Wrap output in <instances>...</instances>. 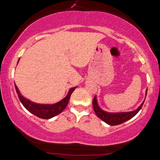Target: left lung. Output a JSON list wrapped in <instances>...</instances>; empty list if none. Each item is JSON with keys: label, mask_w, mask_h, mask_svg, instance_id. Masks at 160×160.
Here are the masks:
<instances>
[{"label": "left lung", "mask_w": 160, "mask_h": 160, "mask_svg": "<svg viewBox=\"0 0 160 160\" xmlns=\"http://www.w3.org/2000/svg\"><path fill=\"white\" fill-rule=\"evenodd\" d=\"M146 94H147V89H146ZM144 102L145 100L142 102V103L138 107L137 109L132 112H108L104 111V110L102 109L99 107V105H98L96 95H95L93 101H92V105H93L94 111H95V114H96V116H98V118H101L103 122H105L107 124L110 125V126H116V125L122 124V123L128 121L130 118H132V117L136 116V115L139 112V110L142 108Z\"/></svg>", "instance_id": "8db88e82"}]
</instances>
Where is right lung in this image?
Here are the masks:
<instances>
[{
  "label": "right lung",
  "mask_w": 160,
  "mask_h": 160,
  "mask_svg": "<svg viewBox=\"0 0 160 160\" xmlns=\"http://www.w3.org/2000/svg\"><path fill=\"white\" fill-rule=\"evenodd\" d=\"M14 85H15V89L16 92H17L20 101L22 103V105H24V108L28 111L30 112L31 113H32L33 115H34V116H38V118H44V119H49V118L55 117L57 115L60 114L62 112H63L64 109L68 105L71 95H72L74 90L76 88V87L70 88L66 96L63 99L59 101L58 102L55 103V104H38V103L33 102L30 100L24 98L23 95H21L17 85L15 84H14Z\"/></svg>",
  "instance_id": "right-lung-1"
}]
</instances>
